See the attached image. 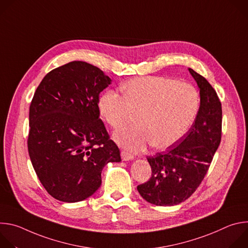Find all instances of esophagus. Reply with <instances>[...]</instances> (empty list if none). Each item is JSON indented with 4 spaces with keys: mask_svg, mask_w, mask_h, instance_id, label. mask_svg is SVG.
<instances>
[{
    "mask_svg": "<svg viewBox=\"0 0 248 248\" xmlns=\"http://www.w3.org/2000/svg\"><path fill=\"white\" fill-rule=\"evenodd\" d=\"M121 156H122V159L124 161H128V160H132L133 159V156L130 153L126 152V151H122Z\"/></svg>",
    "mask_w": 248,
    "mask_h": 248,
    "instance_id": "1",
    "label": "esophagus"
}]
</instances>
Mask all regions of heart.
Here are the masks:
<instances>
[{
  "instance_id": "1",
  "label": "heart",
  "mask_w": 248,
  "mask_h": 248,
  "mask_svg": "<svg viewBox=\"0 0 248 248\" xmlns=\"http://www.w3.org/2000/svg\"><path fill=\"white\" fill-rule=\"evenodd\" d=\"M123 96L105 92L99 99L101 116L115 130L123 128L137 115L138 125L115 135L124 148L143 151L152 144L167 148L188 131L199 108V95L194 86L163 77L130 79L121 86Z\"/></svg>"
}]
</instances>
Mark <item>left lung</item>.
Masks as SVG:
<instances>
[{
	"mask_svg": "<svg viewBox=\"0 0 248 248\" xmlns=\"http://www.w3.org/2000/svg\"><path fill=\"white\" fill-rule=\"evenodd\" d=\"M189 73L200 90V107L181 142L147 157L152 174L137 190L147 202L172 206L189 198L200 186L222 137V104L212 85L192 68Z\"/></svg>",
	"mask_w": 248,
	"mask_h": 248,
	"instance_id": "obj_1",
	"label": "left lung"
}]
</instances>
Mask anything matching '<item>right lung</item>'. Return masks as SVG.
Instances as JSON below:
<instances>
[{
	"mask_svg": "<svg viewBox=\"0 0 248 248\" xmlns=\"http://www.w3.org/2000/svg\"><path fill=\"white\" fill-rule=\"evenodd\" d=\"M111 78L88 62L74 61L48 73L29 108L28 153L47 192L78 202L101 186L109 162H120L117 144L99 118V94Z\"/></svg>",
	"mask_w": 248,
	"mask_h": 248,
	"instance_id": "1",
	"label": "right lung"
}]
</instances>
